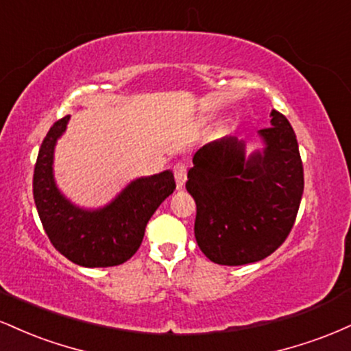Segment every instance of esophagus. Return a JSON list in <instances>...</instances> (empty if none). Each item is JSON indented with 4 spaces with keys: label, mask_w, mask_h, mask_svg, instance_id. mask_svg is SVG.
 <instances>
[{
    "label": "esophagus",
    "mask_w": 351,
    "mask_h": 351,
    "mask_svg": "<svg viewBox=\"0 0 351 351\" xmlns=\"http://www.w3.org/2000/svg\"><path fill=\"white\" fill-rule=\"evenodd\" d=\"M186 165L184 163H176L173 167V173H175V180H176V186L183 188L184 186V181H186Z\"/></svg>",
    "instance_id": "34e87169"
}]
</instances>
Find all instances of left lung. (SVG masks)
Masks as SVG:
<instances>
[{
    "label": "left lung",
    "mask_w": 351,
    "mask_h": 351,
    "mask_svg": "<svg viewBox=\"0 0 351 351\" xmlns=\"http://www.w3.org/2000/svg\"><path fill=\"white\" fill-rule=\"evenodd\" d=\"M259 130L263 150L224 136L193 156L186 189L196 201L195 237L221 265H244L271 256L289 236L304 193L299 143L289 120L271 112Z\"/></svg>",
    "instance_id": "1"
}]
</instances>
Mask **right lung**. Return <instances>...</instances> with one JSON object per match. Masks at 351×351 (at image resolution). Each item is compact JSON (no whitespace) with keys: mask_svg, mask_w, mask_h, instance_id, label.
<instances>
[{"mask_svg":"<svg viewBox=\"0 0 351 351\" xmlns=\"http://www.w3.org/2000/svg\"><path fill=\"white\" fill-rule=\"evenodd\" d=\"M69 119L66 115L52 125L34 167L33 195L43 228L52 245L74 264H123L138 251L153 213L175 191V176L170 170L142 176L130 181L106 206H77L60 191L54 178V148Z\"/></svg>","mask_w":351,"mask_h":351,"instance_id":"obj_1","label":"right lung"}]
</instances>
